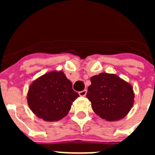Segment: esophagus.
Masks as SVG:
<instances>
[{
	"instance_id": "esophagus-1",
	"label": "esophagus",
	"mask_w": 155,
	"mask_h": 155,
	"mask_svg": "<svg viewBox=\"0 0 155 155\" xmlns=\"http://www.w3.org/2000/svg\"><path fill=\"white\" fill-rule=\"evenodd\" d=\"M86 93H87V90L84 89L83 90V91H79V95H80V96H85Z\"/></svg>"
}]
</instances>
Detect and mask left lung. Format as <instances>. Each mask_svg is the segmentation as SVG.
Instances as JSON below:
<instances>
[{
    "label": "left lung",
    "instance_id": "8db88e82",
    "mask_svg": "<svg viewBox=\"0 0 155 155\" xmlns=\"http://www.w3.org/2000/svg\"><path fill=\"white\" fill-rule=\"evenodd\" d=\"M86 96L93 111L101 118L116 121L124 118L134 105V94L130 84L112 74L91 77Z\"/></svg>",
    "mask_w": 155,
    "mask_h": 155
}]
</instances>
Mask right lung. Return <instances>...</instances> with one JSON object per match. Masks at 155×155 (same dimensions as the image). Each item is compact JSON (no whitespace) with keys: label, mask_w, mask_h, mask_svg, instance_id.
Segmentation results:
<instances>
[{"label":"right lung","mask_w":155,"mask_h":155,"mask_svg":"<svg viewBox=\"0 0 155 155\" xmlns=\"http://www.w3.org/2000/svg\"><path fill=\"white\" fill-rule=\"evenodd\" d=\"M78 96L62 71H52L32 82L27 99L30 109L39 118L58 121L68 114Z\"/></svg>","instance_id":"right-lung-1"}]
</instances>
